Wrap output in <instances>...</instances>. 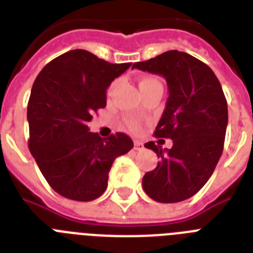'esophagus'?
Returning a JSON list of instances; mask_svg holds the SVG:
<instances>
[{"label": "esophagus", "mask_w": 253, "mask_h": 253, "mask_svg": "<svg viewBox=\"0 0 253 253\" xmlns=\"http://www.w3.org/2000/svg\"><path fill=\"white\" fill-rule=\"evenodd\" d=\"M133 146H135V150L140 151L144 149V142L139 141V140H135V142H133Z\"/></svg>", "instance_id": "esophagus-1"}]
</instances>
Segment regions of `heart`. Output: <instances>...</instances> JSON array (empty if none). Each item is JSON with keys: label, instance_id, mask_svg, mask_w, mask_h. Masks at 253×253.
<instances>
[{"label": "heart", "instance_id": "obj_1", "mask_svg": "<svg viewBox=\"0 0 253 253\" xmlns=\"http://www.w3.org/2000/svg\"><path fill=\"white\" fill-rule=\"evenodd\" d=\"M153 84H160V83L155 78H151V76H144V78H141L139 80L140 90L150 86V85H153ZM118 86H120V80L112 81L111 85H109L108 89H107V96H108V98L113 96V94L116 93V90L118 89ZM127 125H128L129 128H132V129L139 128V126H140V124L136 120H129L128 122H127Z\"/></svg>", "mask_w": 253, "mask_h": 253}]
</instances>
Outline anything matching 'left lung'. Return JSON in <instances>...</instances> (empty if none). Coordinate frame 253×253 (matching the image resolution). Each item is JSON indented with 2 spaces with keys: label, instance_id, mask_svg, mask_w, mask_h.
Here are the masks:
<instances>
[{
  "label": "left lung",
  "instance_id": "1",
  "mask_svg": "<svg viewBox=\"0 0 253 253\" xmlns=\"http://www.w3.org/2000/svg\"><path fill=\"white\" fill-rule=\"evenodd\" d=\"M132 69L163 76L169 91L154 133L173 140V146L145 144L159 162L144 175V191L158 203L190 199L211 177L223 153L228 104L220 83L206 63L178 50L136 62Z\"/></svg>",
  "mask_w": 253,
  "mask_h": 253
}]
</instances>
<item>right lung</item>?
Masks as SVG:
<instances>
[{"label": "right lung", "mask_w": 253, "mask_h": 253, "mask_svg": "<svg viewBox=\"0 0 253 253\" xmlns=\"http://www.w3.org/2000/svg\"><path fill=\"white\" fill-rule=\"evenodd\" d=\"M129 66L74 49L47 63L35 79L28 103L29 150L61 196L98 199L108 186L114 159L133 148L125 133L102 139L87 127L107 105V87Z\"/></svg>", "instance_id": "add662e5"}]
</instances>
